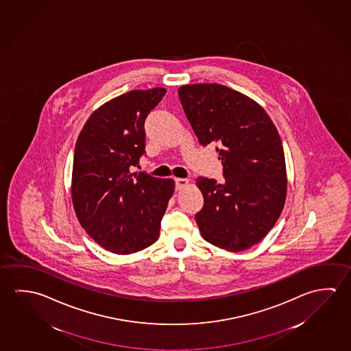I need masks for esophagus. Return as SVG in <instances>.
I'll use <instances>...</instances> for the list:
<instances>
[{
    "mask_svg": "<svg viewBox=\"0 0 351 351\" xmlns=\"http://www.w3.org/2000/svg\"><path fill=\"white\" fill-rule=\"evenodd\" d=\"M187 184H189V180L187 178H175L176 190H182Z\"/></svg>",
    "mask_w": 351,
    "mask_h": 351,
    "instance_id": "34e87169",
    "label": "esophagus"
}]
</instances>
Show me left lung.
<instances>
[{"label": "left lung", "mask_w": 351, "mask_h": 351, "mask_svg": "<svg viewBox=\"0 0 351 351\" xmlns=\"http://www.w3.org/2000/svg\"><path fill=\"white\" fill-rule=\"evenodd\" d=\"M178 97L202 145L217 144L224 184L198 178L204 206L195 221L206 241L230 252L258 243L274 226L287 198L282 139L265 110L217 83L187 84Z\"/></svg>", "instance_id": "left-lung-1"}]
</instances>
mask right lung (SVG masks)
<instances>
[{
    "instance_id": "right-lung-1",
    "label": "right lung",
    "mask_w": 351,
    "mask_h": 351,
    "mask_svg": "<svg viewBox=\"0 0 351 351\" xmlns=\"http://www.w3.org/2000/svg\"><path fill=\"white\" fill-rule=\"evenodd\" d=\"M165 88L131 90L95 110L77 139L72 202L86 234L116 254L149 247L175 190L173 178L132 173L145 153L144 121Z\"/></svg>"
}]
</instances>
